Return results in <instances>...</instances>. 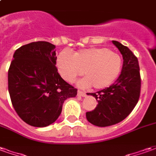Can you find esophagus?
I'll return each instance as SVG.
<instances>
[{
	"label": "esophagus",
	"mask_w": 156,
	"mask_h": 156,
	"mask_svg": "<svg viewBox=\"0 0 156 156\" xmlns=\"http://www.w3.org/2000/svg\"><path fill=\"white\" fill-rule=\"evenodd\" d=\"M78 96H82V97H85L86 94H85L84 92L81 91V90H78Z\"/></svg>",
	"instance_id": "34e87169"
}]
</instances>
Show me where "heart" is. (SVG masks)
<instances>
[{"label":"heart","mask_w":156,"mask_h":156,"mask_svg":"<svg viewBox=\"0 0 156 156\" xmlns=\"http://www.w3.org/2000/svg\"><path fill=\"white\" fill-rule=\"evenodd\" d=\"M122 58L107 48L81 49L73 54L64 49L56 58V66L61 77L72 83L78 76L86 77L79 81V85L94 88H105L117 79L122 69Z\"/></svg>","instance_id":"heart-1"}]
</instances>
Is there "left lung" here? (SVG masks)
Masks as SVG:
<instances>
[{"label":"left lung","instance_id":"1","mask_svg":"<svg viewBox=\"0 0 156 156\" xmlns=\"http://www.w3.org/2000/svg\"><path fill=\"white\" fill-rule=\"evenodd\" d=\"M123 56V67L119 77L114 84L93 95L98 105L93 111L87 112L89 123L98 127H106L124 120L137 105L140 95L141 79L137 58L124 45L113 41Z\"/></svg>","mask_w":156,"mask_h":156}]
</instances>
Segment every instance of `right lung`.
Returning a JSON list of instances; mask_svg holds the SVG:
<instances>
[{
	"label": "right lung",
	"instance_id": "1",
	"mask_svg": "<svg viewBox=\"0 0 156 156\" xmlns=\"http://www.w3.org/2000/svg\"><path fill=\"white\" fill-rule=\"evenodd\" d=\"M55 45L34 41L16 49L8 70V91L19 117L29 125L46 127L58 119L62 105L78 89L56 68Z\"/></svg>",
	"mask_w": 156,
	"mask_h": 156
}]
</instances>
